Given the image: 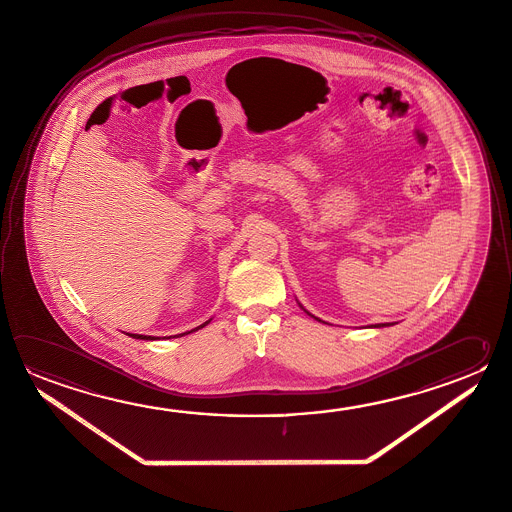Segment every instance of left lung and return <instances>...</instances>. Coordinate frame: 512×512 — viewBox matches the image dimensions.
<instances>
[{
	"mask_svg": "<svg viewBox=\"0 0 512 512\" xmlns=\"http://www.w3.org/2000/svg\"><path fill=\"white\" fill-rule=\"evenodd\" d=\"M305 312H307V310H305ZM308 316H312V314H310V312H307ZM314 317V316H312ZM314 319H317V317H314ZM317 321H321V319H317ZM373 326H377V328H381V326H390V325H386V323H381V325H373Z\"/></svg>",
	"mask_w": 512,
	"mask_h": 512,
	"instance_id": "obj_1",
	"label": "left lung"
}]
</instances>
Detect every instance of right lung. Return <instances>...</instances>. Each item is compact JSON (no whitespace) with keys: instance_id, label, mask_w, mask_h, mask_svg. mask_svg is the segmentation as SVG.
<instances>
[{"instance_id":"obj_1","label":"right lung","mask_w":512,"mask_h":512,"mask_svg":"<svg viewBox=\"0 0 512 512\" xmlns=\"http://www.w3.org/2000/svg\"><path fill=\"white\" fill-rule=\"evenodd\" d=\"M211 321V319H209ZM209 321H205L204 325L196 326V328H193L191 332H195V330H200V328H204L205 325H209ZM191 332H184V334H178V335H187L191 334ZM130 337H133V339H144V341H149V339H157V337H151V335H139V334H130ZM171 337V335H169Z\"/></svg>"}]
</instances>
